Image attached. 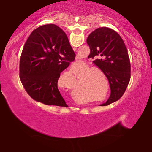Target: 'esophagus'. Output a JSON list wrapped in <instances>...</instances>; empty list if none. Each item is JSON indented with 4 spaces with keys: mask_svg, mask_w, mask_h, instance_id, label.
<instances>
[{
    "mask_svg": "<svg viewBox=\"0 0 152 152\" xmlns=\"http://www.w3.org/2000/svg\"><path fill=\"white\" fill-rule=\"evenodd\" d=\"M73 50H74V51H76V48H74Z\"/></svg>",
    "mask_w": 152,
    "mask_h": 152,
    "instance_id": "1",
    "label": "esophagus"
}]
</instances>
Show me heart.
Returning <instances> with one entry per match:
<instances>
[{
  "mask_svg": "<svg viewBox=\"0 0 152 152\" xmlns=\"http://www.w3.org/2000/svg\"><path fill=\"white\" fill-rule=\"evenodd\" d=\"M97 71H99V70H91V71H89L88 73H87L86 75H87V76H89V75H91V74L94 73V72H97ZM91 78H92V75H91Z\"/></svg>",
  "mask_w": 152,
  "mask_h": 152,
  "instance_id": "1",
  "label": "heart"
}]
</instances>
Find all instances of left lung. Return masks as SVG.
<instances>
[{"instance_id":"8db88e82","label":"left lung","mask_w":152,"mask_h":152,"mask_svg":"<svg viewBox=\"0 0 152 152\" xmlns=\"http://www.w3.org/2000/svg\"><path fill=\"white\" fill-rule=\"evenodd\" d=\"M91 53L88 58L103 72L110 84V95L101 104L107 106L121 99L131 78V64L127 49L121 36L110 28L100 27L88 35L86 39Z\"/></svg>"}]
</instances>
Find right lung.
Wrapping results in <instances>:
<instances>
[{"instance_id":"add662e5","label":"right lung","mask_w":152,"mask_h":152,"mask_svg":"<svg viewBox=\"0 0 152 152\" xmlns=\"http://www.w3.org/2000/svg\"><path fill=\"white\" fill-rule=\"evenodd\" d=\"M76 54L64 31L53 24L33 30L23 48L19 78L27 94L46 105L67 107L58 87L61 72Z\"/></svg>"}]
</instances>
